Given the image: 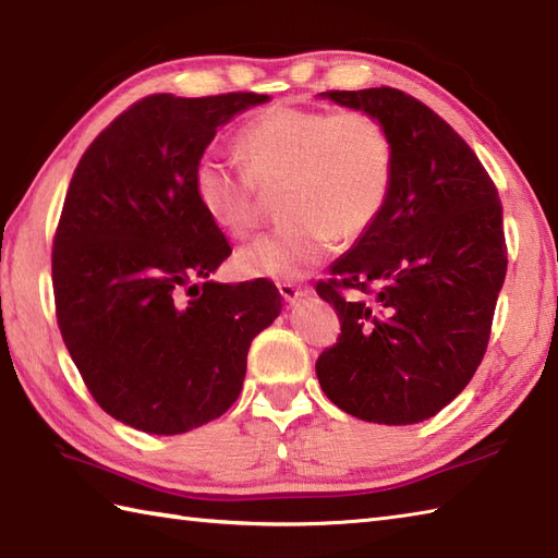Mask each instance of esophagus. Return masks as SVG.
<instances>
[{
  "mask_svg": "<svg viewBox=\"0 0 558 558\" xmlns=\"http://www.w3.org/2000/svg\"><path fill=\"white\" fill-rule=\"evenodd\" d=\"M278 290L282 294V300H286L290 306L298 304L304 294H306V288L302 286H294V282H278Z\"/></svg>",
  "mask_w": 558,
  "mask_h": 558,
  "instance_id": "1",
  "label": "esophagus"
}]
</instances>
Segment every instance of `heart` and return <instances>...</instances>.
<instances>
[{"label": "heart", "instance_id": "b5f03b06", "mask_svg": "<svg viewBox=\"0 0 558 558\" xmlns=\"http://www.w3.org/2000/svg\"><path fill=\"white\" fill-rule=\"evenodd\" d=\"M236 148L244 162L201 156L192 184L208 220L234 236L256 228L266 189L282 186L288 218L236 254L248 278H302L336 236L369 232L393 186V136L366 110L272 105L240 129Z\"/></svg>", "mask_w": 558, "mask_h": 558}]
</instances>
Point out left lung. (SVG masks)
<instances>
[{
	"instance_id": "obj_1",
	"label": "left lung",
	"mask_w": 558,
	"mask_h": 558,
	"mask_svg": "<svg viewBox=\"0 0 558 558\" xmlns=\"http://www.w3.org/2000/svg\"><path fill=\"white\" fill-rule=\"evenodd\" d=\"M384 120L393 186L374 228L316 282L340 336L316 360L324 393L364 422L444 410L487 352L508 248L489 172L446 120L398 88L326 90Z\"/></svg>"
}]
</instances>
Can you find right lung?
I'll list each match as a JSON object with an SVG mask.
<instances>
[{"label":"right lung","mask_w":558,"mask_h":558,"mask_svg":"<svg viewBox=\"0 0 558 558\" xmlns=\"http://www.w3.org/2000/svg\"><path fill=\"white\" fill-rule=\"evenodd\" d=\"M260 93L124 110L83 153L52 242L57 326L98 405L146 434H184L236 400L252 340L280 314L258 278L206 280L232 254L194 194V168Z\"/></svg>","instance_id":"right-lung-1"}]
</instances>
